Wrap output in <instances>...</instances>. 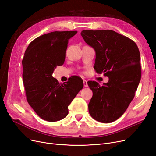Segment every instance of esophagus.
Here are the masks:
<instances>
[{
	"label": "esophagus",
	"mask_w": 156,
	"mask_h": 156,
	"mask_svg": "<svg viewBox=\"0 0 156 156\" xmlns=\"http://www.w3.org/2000/svg\"><path fill=\"white\" fill-rule=\"evenodd\" d=\"M83 83H84V87H88V83H87V80L84 79L83 80Z\"/></svg>",
	"instance_id": "1"
}]
</instances>
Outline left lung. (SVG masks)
I'll list each match as a JSON object with an SVG mask.
<instances>
[{"mask_svg": "<svg viewBox=\"0 0 156 156\" xmlns=\"http://www.w3.org/2000/svg\"><path fill=\"white\" fill-rule=\"evenodd\" d=\"M80 35L95 50V72H104L109 79L103 86L96 81L87 83L93 92L89 113L99 122H114L127 109L141 80L138 47L127 37L110 30H86Z\"/></svg>", "mask_w": 156, "mask_h": 156, "instance_id": "left-lung-1", "label": "left lung"}]
</instances>
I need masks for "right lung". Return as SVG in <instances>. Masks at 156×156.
<instances>
[{
  "mask_svg": "<svg viewBox=\"0 0 156 156\" xmlns=\"http://www.w3.org/2000/svg\"><path fill=\"white\" fill-rule=\"evenodd\" d=\"M77 31H53L31 41L23 59V79L27 101L41 119L49 122L62 119L68 107L83 88V80L73 76L59 84L52 77L64 64L68 40Z\"/></svg>",
  "mask_w": 156,
  "mask_h": 156,
  "instance_id": "right-lung-1",
  "label": "right lung"
}]
</instances>
